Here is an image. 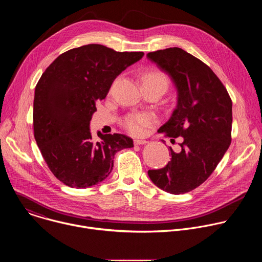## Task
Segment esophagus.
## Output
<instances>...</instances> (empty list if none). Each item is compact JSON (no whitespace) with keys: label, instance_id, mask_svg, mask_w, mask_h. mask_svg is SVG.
<instances>
[{"label":"esophagus","instance_id":"obj_1","mask_svg":"<svg viewBox=\"0 0 262 262\" xmlns=\"http://www.w3.org/2000/svg\"><path fill=\"white\" fill-rule=\"evenodd\" d=\"M146 143H148V141H146V140H142V139H136V140H134V144H135V145H144V144H146Z\"/></svg>","mask_w":262,"mask_h":262}]
</instances>
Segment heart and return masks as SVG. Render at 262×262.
Instances as JSON below:
<instances>
[{
  "instance_id": "heart-1",
  "label": "heart",
  "mask_w": 262,
  "mask_h": 262,
  "mask_svg": "<svg viewBox=\"0 0 262 262\" xmlns=\"http://www.w3.org/2000/svg\"><path fill=\"white\" fill-rule=\"evenodd\" d=\"M141 80L143 86H152L160 88L165 92L170 85V80L167 74L158 69L151 68L144 71L141 74ZM158 122V117L150 112H139V113L127 114L123 120L122 124L124 128L134 136H143L146 134L147 128L151 127Z\"/></svg>"
}]
</instances>
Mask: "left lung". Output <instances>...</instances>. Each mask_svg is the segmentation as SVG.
<instances>
[{
	"label": "left lung",
	"mask_w": 262,
	"mask_h": 262,
	"mask_svg": "<svg viewBox=\"0 0 262 262\" xmlns=\"http://www.w3.org/2000/svg\"><path fill=\"white\" fill-rule=\"evenodd\" d=\"M147 57L169 74L178 91L176 108L158 132L172 140L182 137L180 152L170 147L171 161L148 175L167 193H188L211 175L229 148L232 100L211 68L182 49L159 50Z\"/></svg>",
	"instance_id": "obj_1"
}]
</instances>
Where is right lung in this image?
Instances as JSON below:
<instances>
[{"instance_id":"right-lung-1","label":"right lung","mask_w":262,"mask_h":262,"mask_svg":"<svg viewBox=\"0 0 262 262\" xmlns=\"http://www.w3.org/2000/svg\"><path fill=\"white\" fill-rule=\"evenodd\" d=\"M143 52H116L88 45L61 54L46 69L35 87L34 137L52 173L61 182L86 189L102 181L113 169L117 151L134 146L121 134L90 133L95 102Z\"/></svg>"}]
</instances>
